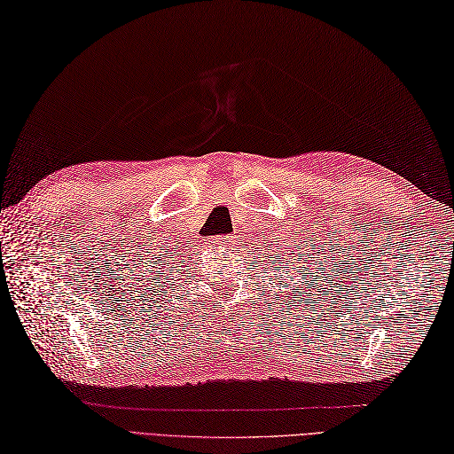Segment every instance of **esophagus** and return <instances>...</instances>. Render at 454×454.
<instances>
[{"mask_svg":"<svg viewBox=\"0 0 454 454\" xmlns=\"http://www.w3.org/2000/svg\"><path fill=\"white\" fill-rule=\"evenodd\" d=\"M233 237H229V235H219V237H212L209 239V247H212L214 250H229L231 248V245H233Z\"/></svg>","mask_w":454,"mask_h":454,"instance_id":"1","label":"esophagus"}]
</instances>
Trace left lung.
I'll use <instances>...</instances> for the list:
<instances>
[{
    "instance_id": "8db88e82",
    "label": "left lung",
    "mask_w": 454,
    "mask_h": 454,
    "mask_svg": "<svg viewBox=\"0 0 454 454\" xmlns=\"http://www.w3.org/2000/svg\"><path fill=\"white\" fill-rule=\"evenodd\" d=\"M285 254H286V252H275V254H273V256H275V265H283V263H285V262H283ZM293 258H294V256H293ZM298 258H301V254H298ZM286 260L291 262V258H286ZM291 263H294V262H291ZM298 263H301V262H298Z\"/></svg>"
}]
</instances>
